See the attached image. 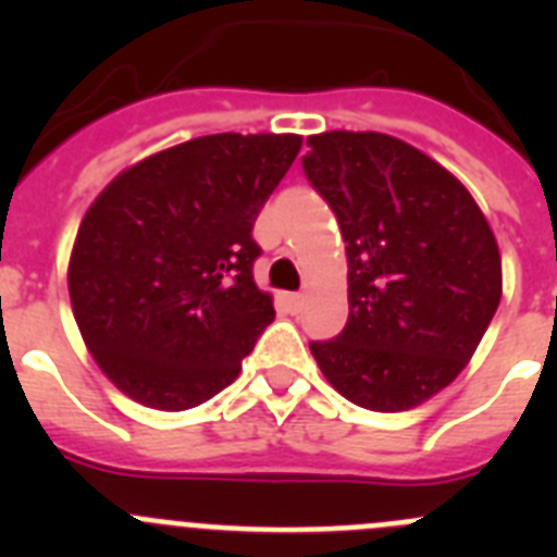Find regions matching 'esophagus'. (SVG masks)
<instances>
[{
	"instance_id": "34e87169",
	"label": "esophagus",
	"mask_w": 557,
	"mask_h": 557,
	"mask_svg": "<svg viewBox=\"0 0 557 557\" xmlns=\"http://www.w3.org/2000/svg\"><path fill=\"white\" fill-rule=\"evenodd\" d=\"M287 307L293 309V312H298V309L304 307V295L301 293H289L287 295Z\"/></svg>"
}]
</instances>
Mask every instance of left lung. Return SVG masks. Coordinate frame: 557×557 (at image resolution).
Instances as JSON below:
<instances>
[{
  "instance_id": "left-lung-1",
  "label": "left lung",
  "mask_w": 557,
  "mask_h": 557,
  "mask_svg": "<svg viewBox=\"0 0 557 557\" xmlns=\"http://www.w3.org/2000/svg\"><path fill=\"white\" fill-rule=\"evenodd\" d=\"M304 172L346 243L348 323L309 343L354 405H424L469 366L502 298V256L471 191L446 166L376 131L307 139Z\"/></svg>"
}]
</instances>
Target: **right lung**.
<instances>
[{"label": "right lung", "instance_id": "obj_1", "mask_svg": "<svg viewBox=\"0 0 557 557\" xmlns=\"http://www.w3.org/2000/svg\"><path fill=\"white\" fill-rule=\"evenodd\" d=\"M298 133H214L122 170L88 206L69 298L100 371L139 405L178 412L228 387L273 323L253 282L256 218Z\"/></svg>", "mask_w": 557, "mask_h": 557}]
</instances>
